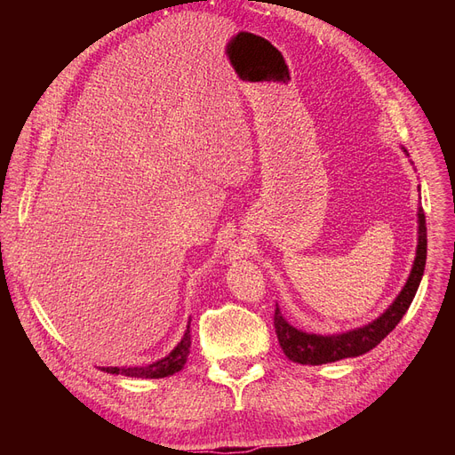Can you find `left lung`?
<instances>
[{
  "mask_svg": "<svg viewBox=\"0 0 455 455\" xmlns=\"http://www.w3.org/2000/svg\"><path fill=\"white\" fill-rule=\"evenodd\" d=\"M403 151L408 156V151L404 148ZM425 259H427V228H425L423 209L418 206L416 258H414V264H411V271L408 275L406 284L393 299V304L371 323L353 330H346V332H339V334H311V332H306V330H298L284 319L277 306L273 316L275 321L273 324L284 355L292 363L315 366V364H326V363H336L341 359H349V356H359L368 353L370 349H374L378 343L387 336L398 323H401L404 313L408 311L423 277Z\"/></svg>",
  "mask_w": 455,
  "mask_h": 455,
  "instance_id": "1",
  "label": "left lung"
}]
</instances>
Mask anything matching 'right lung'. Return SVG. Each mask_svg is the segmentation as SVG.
<instances>
[{
  "instance_id": "add662e5",
  "label": "right lung",
  "mask_w": 455,
  "mask_h": 455,
  "mask_svg": "<svg viewBox=\"0 0 455 455\" xmlns=\"http://www.w3.org/2000/svg\"><path fill=\"white\" fill-rule=\"evenodd\" d=\"M191 323V319H189ZM189 323L186 326L184 338L178 341V346L163 359L151 363L148 366H104L102 370L108 374H121L127 378H146V379H159L167 378L180 371L188 361V355L191 349V334H189Z\"/></svg>"
}]
</instances>
